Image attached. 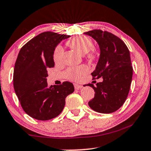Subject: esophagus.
Instances as JSON below:
<instances>
[{
    "instance_id": "34e87169",
    "label": "esophagus",
    "mask_w": 151,
    "mask_h": 151,
    "mask_svg": "<svg viewBox=\"0 0 151 151\" xmlns=\"http://www.w3.org/2000/svg\"><path fill=\"white\" fill-rule=\"evenodd\" d=\"M74 87H75L76 90H80L83 88V86H81V85H78V84H74Z\"/></svg>"
}]
</instances>
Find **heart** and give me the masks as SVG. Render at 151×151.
I'll list each match as a JSON object with an SVG mask.
<instances>
[{"label":"heart","instance_id":"heart-1","mask_svg":"<svg viewBox=\"0 0 151 151\" xmlns=\"http://www.w3.org/2000/svg\"><path fill=\"white\" fill-rule=\"evenodd\" d=\"M67 45L71 49L78 51L79 54H86L88 59L93 61L96 57V54L92 50L93 47V42L90 38L86 36H78L67 42ZM63 49L61 46H58L54 52V61L55 63H61L63 58ZM88 67L86 65H81L77 68H70L65 72V76L70 81H78L83 78V76L88 72Z\"/></svg>","mask_w":151,"mask_h":151}]
</instances>
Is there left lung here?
Returning a JSON list of instances; mask_svg holds the SVG:
<instances>
[{"label":"left lung","instance_id":"obj_1","mask_svg":"<svg viewBox=\"0 0 151 151\" xmlns=\"http://www.w3.org/2000/svg\"><path fill=\"white\" fill-rule=\"evenodd\" d=\"M84 34L99 44L100 58L91 75L93 79L102 78L95 87L92 83L87 85L95 93L88 104L99 113L114 112L124 103L130 90L133 68L129 50L121 39L109 32L93 29Z\"/></svg>","mask_w":151,"mask_h":151}]
</instances>
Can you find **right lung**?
<instances>
[{"instance_id": "1", "label": "right lung", "mask_w": 151, "mask_h": 151, "mask_svg": "<svg viewBox=\"0 0 151 151\" xmlns=\"http://www.w3.org/2000/svg\"><path fill=\"white\" fill-rule=\"evenodd\" d=\"M69 35L44 32L19 51L13 73V86L23 110L35 119L46 121L61 113L65 98L73 93V83L48 86L47 69L54 66L55 48Z\"/></svg>"}]
</instances>
